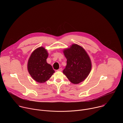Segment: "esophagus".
Wrapping results in <instances>:
<instances>
[{"instance_id": "esophagus-1", "label": "esophagus", "mask_w": 123, "mask_h": 123, "mask_svg": "<svg viewBox=\"0 0 123 123\" xmlns=\"http://www.w3.org/2000/svg\"><path fill=\"white\" fill-rule=\"evenodd\" d=\"M57 71H59V72H62V68H59L58 70H57Z\"/></svg>"}]
</instances>
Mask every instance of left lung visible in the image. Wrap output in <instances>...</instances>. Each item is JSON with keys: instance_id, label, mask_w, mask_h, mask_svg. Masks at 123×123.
<instances>
[{"instance_id": "left-lung-1", "label": "left lung", "mask_w": 123, "mask_h": 123, "mask_svg": "<svg viewBox=\"0 0 123 123\" xmlns=\"http://www.w3.org/2000/svg\"><path fill=\"white\" fill-rule=\"evenodd\" d=\"M67 65L63 73L72 83L77 84L83 81L89 74L92 68L90 58L81 46L73 44L64 50Z\"/></svg>"}]
</instances>
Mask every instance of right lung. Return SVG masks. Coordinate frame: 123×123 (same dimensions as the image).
<instances>
[{"label":"right lung","instance_id":"add662e5","mask_svg":"<svg viewBox=\"0 0 123 123\" xmlns=\"http://www.w3.org/2000/svg\"><path fill=\"white\" fill-rule=\"evenodd\" d=\"M47 51L39 47L31 54L28 63V72L32 78L38 83L47 81L55 72L52 66L47 63Z\"/></svg>","mask_w":123,"mask_h":123}]
</instances>
